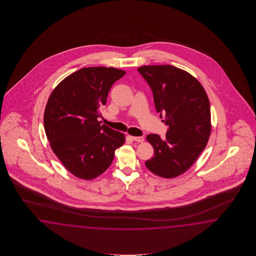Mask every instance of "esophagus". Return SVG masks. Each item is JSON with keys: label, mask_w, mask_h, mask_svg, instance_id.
Wrapping results in <instances>:
<instances>
[{"label": "esophagus", "mask_w": 256, "mask_h": 256, "mask_svg": "<svg viewBox=\"0 0 256 256\" xmlns=\"http://www.w3.org/2000/svg\"><path fill=\"white\" fill-rule=\"evenodd\" d=\"M132 140L137 142H144V137L142 136H130Z\"/></svg>", "instance_id": "1"}]
</instances>
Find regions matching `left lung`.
<instances>
[{
    "mask_svg": "<svg viewBox=\"0 0 256 256\" xmlns=\"http://www.w3.org/2000/svg\"><path fill=\"white\" fill-rule=\"evenodd\" d=\"M138 71L152 88L156 109L164 114L168 126L163 140L158 134L146 136L154 156L146 166L158 176L176 178L207 146L212 132L207 93L195 76L174 66H142Z\"/></svg>",
    "mask_w": 256,
    "mask_h": 256,
    "instance_id": "8db88e82",
    "label": "left lung"
}]
</instances>
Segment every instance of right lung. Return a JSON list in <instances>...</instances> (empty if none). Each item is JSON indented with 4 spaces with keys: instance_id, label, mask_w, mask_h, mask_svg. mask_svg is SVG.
Here are the masks:
<instances>
[{
    "instance_id": "obj_1",
    "label": "right lung",
    "mask_w": 256,
    "mask_h": 256,
    "mask_svg": "<svg viewBox=\"0 0 256 256\" xmlns=\"http://www.w3.org/2000/svg\"><path fill=\"white\" fill-rule=\"evenodd\" d=\"M126 71L84 68L65 78L49 96L44 126L50 146L66 169L92 180L104 173L126 136L98 120L110 88Z\"/></svg>"
}]
</instances>
